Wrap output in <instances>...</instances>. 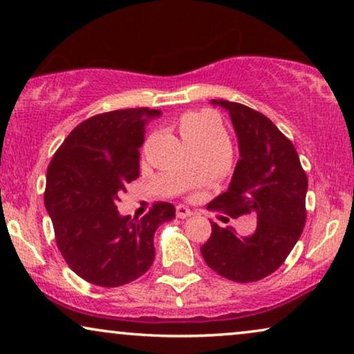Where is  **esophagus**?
<instances>
[{"mask_svg":"<svg viewBox=\"0 0 354 354\" xmlns=\"http://www.w3.org/2000/svg\"><path fill=\"white\" fill-rule=\"evenodd\" d=\"M191 215H192V212L189 210L187 207H184V205H178L176 207V216L181 218V220H184V218H189Z\"/></svg>","mask_w":354,"mask_h":354,"instance_id":"obj_1","label":"esophagus"}]
</instances>
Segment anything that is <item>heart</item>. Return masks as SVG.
Wrapping results in <instances>:
<instances>
[{"label": "heart", "instance_id": "b5f03b06", "mask_svg": "<svg viewBox=\"0 0 354 354\" xmlns=\"http://www.w3.org/2000/svg\"><path fill=\"white\" fill-rule=\"evenodd\" d=\"M179 131L191 146L225 142V133L220 118L213 112H189L179 122Z\"/></svg>", "mask_w": 354, "mask_h": 354}]
</instances>
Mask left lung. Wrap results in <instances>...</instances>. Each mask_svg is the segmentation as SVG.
<instances>
[{
    "instance_id": "left-lung-1",
    "label": "left lung",
    "mask_w": 354,
    "mask_h": 354,
    "mask_svg": "<svg viewBox=\"0 0 354 354\" xmlns=\"http://www.w3.org/2000/svg\"><path fill=\"white\" fill-rule=\"evenodd\" d=\"M212 102L229 111L241 160L227 191L207 208L231 218L257 213L258 223L247 237L212 223V234L201 252L220 276L255 282L272 274L300 239L306 223L308 178L292 141L270 118L239 102Z\"/></svg>"
}]
</instances>
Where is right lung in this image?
Masks as SVG:
<instances>
[{
    "mask_svg": "<svg viewBox=\"0 0 354 354\" xmlns=\"http://www.w3.org/2000/svg\"><path fill=\"white\" fill-rule=\"evenodd\" d=\"M149 107L89 117L72 129L46 173L44 205L57 248L71 270L99 287L141 277L156 258L153 234L175 218V207L156 202L141 220L117 210L127 186L139 176V147Z\"/></svg>",
    "mask_w": 354,
    "mask_h": 354,
    "instance_id": "1",
    "label": "right lung"
}]
</instances>
